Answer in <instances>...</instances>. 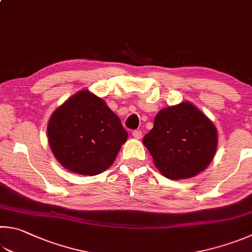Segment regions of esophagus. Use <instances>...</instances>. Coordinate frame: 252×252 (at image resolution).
Segmentation results:
<instances>
[{
  "label": "esophagus",
  "mask_w": 252,
  "mask_h": 252,
  "mask_svg": "<svg viewBox=\"0 0 252 252\" xmlns=\"http://www.w3.org/2000/svg\"><path fill=\"white\" fill-rule=\"evenodd\" d=\"M132 135H133L135 139H141L142 131H141V130H134V131H132Z\"/></svg>",
  "instance_id": "1"
}]
</instances>
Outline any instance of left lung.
<instances>
[{
  "mask_svg": "<svg viewBox=\"0 0 252 252\" xmlns=\"http://www.w3.org/2000/svg\"><path fill=\"white\" fill-rule=\"evenodd\" d=\"M157 166L170 180L193 177L208 166L217 149V131L189 102L162 109L143 138Z\"/></svg>",
  "mask_w": 252,
  "mask_h": 252,
  "instance_id": "8db88e82",
  "label": "left lung"
}]
</instances>
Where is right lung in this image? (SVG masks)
<instances>
[{"label":"right lung","mask_w":252,"mask_h":252,"mask_svg":"<svg viewBox=\"0 0 252 252\" xmlns=\"http://www.w3.org/2000/svg\"><path fill=\"white\" fill-rule=\"evenodd\" d=\"M48 142L59 163L81 175H97L111 165L127 132L102 99L80 91L49 119Z\"/></svg>","instance_id":"obj_1"}]
</instances>
